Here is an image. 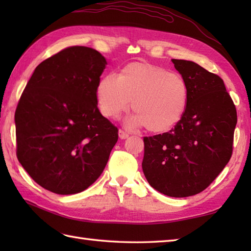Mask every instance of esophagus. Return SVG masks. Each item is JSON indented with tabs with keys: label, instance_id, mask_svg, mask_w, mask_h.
<instances>
[{
	"label": "esophagus",
	"instance_id": "obj_1",
	"mask_svg": "<svg viewBox=\"0 0 251 251\" xmlns=\"http://www.w3.org/2000/svg\"><path fill=\"white\" fill-rule=\"evenodd\" d=\"M119 135H120L121 139H126V138L129 137L128 132H126L125 130H123V129H120V130H119Z\"/></svg>",
	"mask_w": 251,
	"mask_h": 251
}]
</instances>
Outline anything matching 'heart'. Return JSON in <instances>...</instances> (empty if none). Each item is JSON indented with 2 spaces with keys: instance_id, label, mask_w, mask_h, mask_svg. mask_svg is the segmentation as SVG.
Listing matches in <instances>:
<instances>
[{
  "instance_id": "obj_1",
  "label": "heart",
  "mask_w": 251,
  "mask_h": 251,
  "mask_svg": "<svg viewBox=\"0 0 251 251\" xmlns=\"http://www.w3.org/2000/svg\"><path fill=\"white\" fill-rule=\"evenodd\" d=\"M102 114L116 119L130 108L128 124L153 132L173 128L182 119L189 102V86L182 75L148 62H131L120 76L105 74L97 85Z\"/></svg>"
}]
</instances>
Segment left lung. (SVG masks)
Segmentation results:
<instances>
[{
  "label": "left lung",
  "instance_id": "obj_1",
  "mask_svg": "<svg viewBox=\"0 0 251 251\" xmlns=\"http://www.w3.org/2000/svg\"><path fill=\"white\" fill-rule=\"evenodd\" d=\"M172 61L189 86L188 106L175 128L143 137L142 169L152 188L186 197L208 188L230 161L237 113L219 75L193 61Z\"/></svg>",
  "mask_w": 251,
  "mask_h": 251
}]
</instances>
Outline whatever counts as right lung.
Returning <instances> with one entry per match:
<instances>
[{
  "label": "right lung",
  "mask_w": 251,
  "mask_h": 251,
  "mask_svg": "<svg viewBox=\"0 0 251 251\" xmlns=\"http://www.w3.org/2000/svg\"><path fill=\"white\" fill-rule=\"evenodd\" d=\"M104 57L71 46L35 68L15 112L16 154L52 193H79L102 174L119 129L100 113L97 85Z\"/></svg>",
  "instance_id": "right-lung-1"
}]
</instances>
